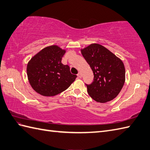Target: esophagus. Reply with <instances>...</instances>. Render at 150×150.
Returning a JSON list of instances; mask_svg holds the SVG:
<instances>
[{
    "mask_svg": "<svg viewBox=\"0 0 150 150\" xmlns=\"http://www.w3.org/2000/svg\"><path fill=\"white\" fill-rule=\"evenodd\" d=\"M78 77L79 78H81L82 77V75H81V74L80 72H79L78 74Z\"/></svg>",
    "mask_w": 150,
    "mask_h": 150,
    "instance_id": "34e87169",
    "label": "esophagus"
}]
</instances>
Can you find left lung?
Here are the masks:
<instances>
[{
  "label": "left lung",
  "mask_w": 150,
  "mask_h": 150,
  "mask_svg": "<svg viewBox=\"0 0 150 150\" xmlns=\"http://www.w3.org/2000/svg\"><path fill=\"white\" fill-rule=\"evenodd\" d=\"M81 52L94 75L93 81L90 85L86 84L89 96L100 103L114 99L125 81L123 62L99 44H91Z\"/></svg>",
  "instance_id": "8db88e82"
}]
</instances>
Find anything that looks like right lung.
Returning <instances> with one entry per match:
<instances>
[{
  "instance_id": "1",
  "label": "right lung",
  "mask_w": 150,
  "mask_h": 150,
  "mask_svg": "<svg viewBox=\"0 0 150 150\" xmlns=\"http://www.w3.org/2000/svg\"><path fill=\"white\" fill-rule=\"evenodd\" d=\"M66 52L57 45L45 47L28 62L27 73L28 81L36 92L46 97L64 92L75 81L77 76L70 67L62 63Z\"/></svg>"
}]
</instances>
